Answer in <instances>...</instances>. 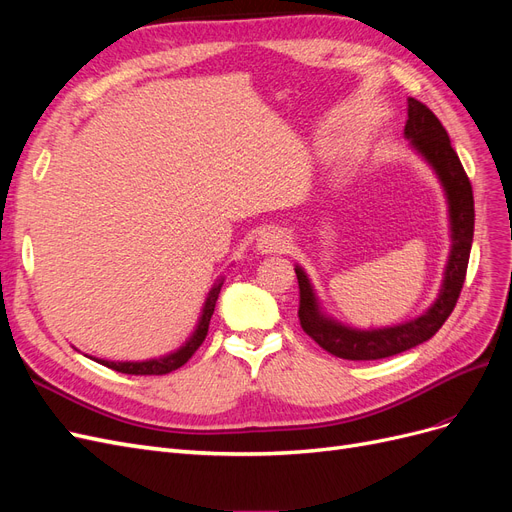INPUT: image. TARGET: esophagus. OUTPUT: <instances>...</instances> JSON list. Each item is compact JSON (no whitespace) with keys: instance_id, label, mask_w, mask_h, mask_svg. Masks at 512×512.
I'll return each mask as SVG.
<instances>
[{"instance_id":"1","label":"esophagus","mask_w":512,"mask_h":512,"mask_svg":"<svg viewBox=\"0 0 512 512\" xmlns=\"http://www.w3.org/2000/svg\"><path fill=\"white\" fill-rule=\"evenodd\" d=\"M290 247V235L282 228H271L262 232L256 241V250L260 254H284Z\"/></svg>"}]
</instances>
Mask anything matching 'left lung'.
Masks as SVG:
<instances>
[{"label": "left lung", "instance_id": "8db88e82", "mask_svg": "<svg viewBox=\"0 0 512 512\" xmlns=\"http://www.w3.org/2000/svg\"><path fill=\"white\" fill-rule=\"evenodd\" d=\"M404 138L410 149L436 175L446 198L448 239L451 250L446 256L438 297L423 314L391 327L356 329L333 318L318 299V292L301 265H294L299 280V320L303 331L327 352L348 361H376L406 352L427 342L455 309L466 280V269L474 237V196L470 179L438 117L425 104L408 98V121Z\"/></svg>", "mask_w": 512, "mask_h": 512}]
</instances>
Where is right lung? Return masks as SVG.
I'll use <instances>...</instances> for the list:
<instances>
[{
	"instance_id": "right-lung-1",
	"label": "right lung",
	"mask_w": 512,
	"mask_h": 512,
	"mask_svg": "<svg viewBox=\"0 0 512 512\" xmlns=\"http://www.w3.org/2000/svg\"><path fill=\"white\" fill-rule=\"evenodd\" d=\"M224 284V275H220L215 284L211 286V290L207 292V299L203 303V309H200V316L194 331L190 333V337L185 339V342L168 354L162 356H153V359H145V361H108V359H98V356H89L91 361H96L108 369H115L121 371V374H132V376H164L170 374V371L179 369L181 365H185L190 361V356L198 350V346L205 342L207 331H209V322L213 316V309H215V301L220 297V290Z\"/></svg>"
}]
</instances>
